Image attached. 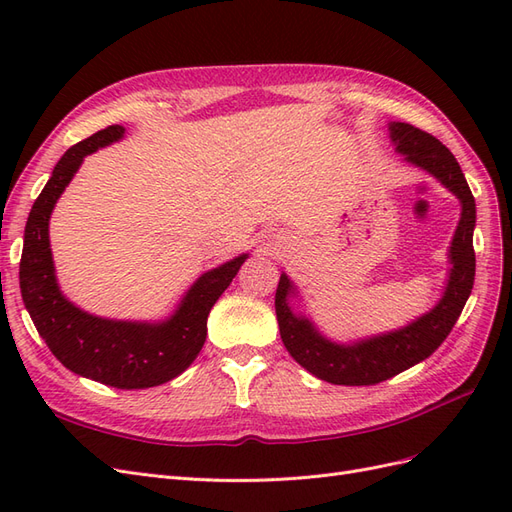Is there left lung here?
<instances>
[{"label": "left lung", "mask_w": 512, "mask_h": 512, "mask_svg": "<svg viewBox=\"0 0 512 512\" xmlns=\"http://www.w3.org/2000/svg\"><path fill=\"white\" fill-rule=\"evenodd\" d=\"M386 128H389V138L401 156V162L425 170L459 200L461 215L446 254L451 267L446 271L442 297L429 312L416 316L399 329L350 339V342H337V339L327 337L312 318L292 307V299H301V294L288 273L282 271L275 292V314L282 342L303 369L331 384H378L425 361L455 327L474 286L476 258L472 237L476 226V203L470 185L461 173V166L438 138L410 126V123L389 121Z\"/></svg>", "instance_id": "left-lung-1"}]
</instances>
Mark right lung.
I'll use <instances>...</instances> for the list:
<instances>
[{
	"label": "right lung",
	"mask_w": 512,
	"mask_h": 512,
	"mask_svg": "<svg viewBox=\"0 0 512 512\" xmlns=\"http://www.w3.org/2000/svg\"><path fill=\"white\" fill-rule=\"evenodd\" d=\"M126 136L108 126L70 147L29 211L19 267L21 297L40 337L66 369L115 389H149L177 378L198 356L211 307L250 254L205 271L160 320H117L85 312L61 290L51 252L49 222L59 196L91 153Z\"/></svg>",
	"instance_id": "obj_1"
}]
</instances>
